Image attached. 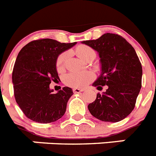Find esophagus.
Listing matches in <instances>:
<instances>
[{"instance_id":"obj_1","label":"esophagus","mask_w":156,"mask_h":156,"mask_svg":"<svg viewBox=\"0 0 156 156\" xmlns=\"http://www.w3.org/2000/svg\"><path fill=\"white\" fill-rule=\"evenodd\" d=\"M82 91H83V90H82V89H78V88L73 89V92H74V94H78V93L82 92Z\"/></svg>"}]
</instances>
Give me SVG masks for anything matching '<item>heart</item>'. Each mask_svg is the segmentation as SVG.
<instances>
[{
	"label": "heart",
	"instance_id": "b5f03b06",
	"mask_svg": "<svg viewBox=\"0 0 156 156\" xmlns=\"http://www.w3.org/2000/svg\"><path fill=\"white\" fill-rule=\"evenodd\" d=\"M75 52L77 55L81 59L87 61L89 59L93 58L95 57V51L93 48L87 45L81 44L78 45L75 49ZM68 53L67 52H62L58 56L56 60V69L58 72L64 71L65 70V65L66 61L67 58ZM94 79V74L92 72L86 71V72H70L66 75H65L63 78L64 83L68 86L74 87V88H83L85 86L92 82Z\"/></svg>",
	"mask_w": 156,
	"mask_h": 156
}]
</instances>
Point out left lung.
I'll use <instances>...</instances> for the list:
<instances>
[{
    "mask_svg": "<svg viewBox=\"0 0 156 156\" xmlns=\"http://www.w3.org/2000/svg\"><path fill=\"white\" fill-rule=\"evenodd\" d=\"M82 44L98 51L101 73L93 86L103 94L88 105L90 113L105 122H118L134 109L142 82V66L133 47L117 34L105 33Z\"/></svg>",
    "mask_w": 156,
    "mask_h": 156,
    "instance_id": "8db88e82",
    "label": "left lung"
}]
</instances>
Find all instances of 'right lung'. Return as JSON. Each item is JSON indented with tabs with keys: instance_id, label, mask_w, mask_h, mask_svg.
<instances>
[{
	"instance_id": "right-lung-1",
	"label": "right lung",
	"mask_w": 156,
	"mask_h": 156,
	"mask_svg": "<svg viewBox=\"0 0 156 156\" xmlns=\"http://www.w3.org/2000/svg\"><path fill=\"white\" fill-rule=\"evenodd\" d=\"M76 44L41 39L20 50L12 71V84L16 101L27 118L48 124L64 115L73 90L63 87L53 94L50 84L59 80L55 66L58 55Z\"/></svg>"
}]
</instances>
